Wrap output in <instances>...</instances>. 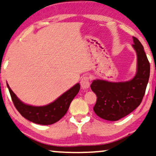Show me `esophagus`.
I'll list each match as a JSON object with an SVG mask.
<instances>
[{
  "label": "esophagus",
  "mask_w": 156,
  "mask_h": 156,
  "mask_svg": "<svg viewBox=\"0 0 156 156\" xmlns=\"http://www.w3.org/2000/svg\"><path fill=\"white\" fill-rule=\"evenodd\" d=\"M80 84L82 89H87L90 87V77H89L88 76H83L82 80H81Z\"/></svg>",
  "instance_id": "1"
}]
</instances>
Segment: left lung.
Instances as JSON below:
<instances>
[{
  "instance_id": "left-lung-1",
  "label": "left lung",
  "mask_w": 156,
  "mask_h": 156,
  "mask_svg": "<svg viewBox=\"0 0 156 156\" xmlns=\"http://www.w3.org/2000/svg\"><path fill=\"white\" fill-rule=\"evenodd\" d=\"M133 39V47L137 54V72L134 77L120 82L96 80L90 86L98 97L93 110L104 120L117 121L124 118L140 105L145 94L150 63L140 41L134 36Z\"/></svg>"
}]
</instances>
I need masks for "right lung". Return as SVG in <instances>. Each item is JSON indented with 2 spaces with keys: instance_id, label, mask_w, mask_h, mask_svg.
<instances>
[{
  "instance_id": "add662e5",
  "label": "right lung",
  "mask_w": 156,
  "mask_h": 156,
  "mask_svg": "<svg viewBox=\"0 0 156 156\" xmlns=\"http://www.w3.org/2000/svg\"><path fill=\"white\" fill-rule=\"evenodd\" d=\"M7 87L14 106L20 114L32 122L44 125L54 124L63 118L80 89V84L77 83L53 102L45 106L36 107L22 102L11 90L8 83Z\"/></svg>"
}]
</instances>
